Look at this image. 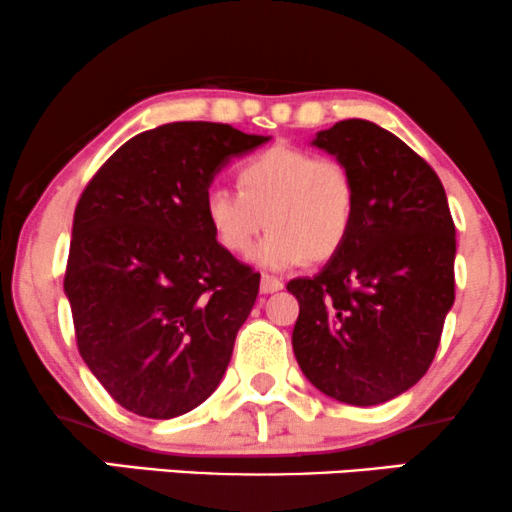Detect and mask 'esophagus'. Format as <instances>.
Listing matches in <instances>:
<instances>
[{"mask_svg":"<svg viewBox=\"0 0 512 512\" xmlns=\"http://www.w3.org/2000/svg\"><path fill=\"white\" fill-rule=\"evenodd\" d=\"M281 288H283V281H281V278L269 276V274H264V276H262V281H260V290H262L264 295L276 293V290H281Z\"/></svg>","mask_w":512,"mask_h":512,"instance_id":"esophagus-1","label":"esophagus"}]
</instances>
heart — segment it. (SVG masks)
<instances>
[{"label": "heart", "mask_w": 512, "mask_h": 512, "mask_svg": "<svg viewBox=\"0 0 512 512\" xmlns=\"http://www.w3.org/2000/svg\"><path fill=\"white\" fill-rule=\"evenodd\" d=\"M238 191L210 189L203 215L215 241L231 255H245L264 229L269 236L252 252L264 269H293L338 255L357 217L352 170L333 155L274 146L236 170Z\"/></svg>", "instance_id": "b5f03b06"}]
</instances>
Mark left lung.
<instances>
[{"mask_svg": "<svg viewBox=\"0 0 512 512\" xmlns=\"http://www.w3.org/2000/svg\"><path fill=\"white\" fill-rule=\"evenodd\" d=\"M352 170L357 217L338 255L293 278V352L316 390L352 406L399 397L423 378L454 304L456 226L435 170L368 120L312 141Z\"/></svg>", "mask_w": 512, "mask_h": 512, "instance_id": "left-lung-1", "label": "left lung"}]
</instances>
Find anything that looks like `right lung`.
I'll use <instances>...</instances> for the list:
<instances>
[{"label": "right lung", "mask_w": 512, "mask_h": 512, "mask_svg": "<svg viewBox=\"0 0 512 512\" xmlns=\"http://www.w3.org/2000/svg\"><path fill=\"white\" fill-rule=\"evenodd\" d=\"M269 137L170 122L122 144L77 200L66 290L84 364L127 411L174 418L217 390L260 274L203 215L229 158Z\"/></svg>", "instance_id": "add662e5"}]
</instances>
